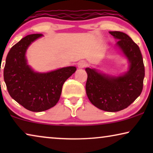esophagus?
<instances>
[{
  "mask_svg": "<svg viewBox=\"0 0 153 153\" xmlns=\"http://www.w3.org/2000/svg\"><path fill=\"white\" fill-rule=\"evenodd\" d=\"M87 66V63L86 62H85L84 60H81L80 62H79L78 63V68L79 69H81V68H84L85 67Z\"/></svg>",
  "mask_w": 153,
  "mask_h": 153,
  "instance_id": "esophagus-1",
  "label": "esophagus"
}]
</instances>
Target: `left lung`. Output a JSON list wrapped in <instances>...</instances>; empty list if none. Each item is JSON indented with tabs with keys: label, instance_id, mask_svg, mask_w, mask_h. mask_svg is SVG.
<instances>
[{
	"label": "left lung",
	"instance_id": "1",
	"mask_svg": "<svg viewBox=\"0 0 153 153\" xmlns=\"http://www.w3.org/2000/svg\"><path fill=\"white\" fill-rule=\"evenodd\" d=\"M109 33L118 41L116 45L129 62L125 74L111 76L95 69L85 68L88 74L85 91L92 104L100 109L119 111L129 106L141 95L145 76V68L140 49L128 35L120 31Z\"/></svg>",
	"mask_w": 153,
	"mask_h": 153
}]
</instances>
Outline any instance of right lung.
Returning a JSON list of instances; mask_svg holds the SVG:
<instances>
[{
	"instance_id": "add662e5",
	"label": "right lung",
	"mask_w": 153,
	"mask_h": 153,
	"mask_svg": "<svg viewBox=\"0 0 153 153\" xmlns=\"http://www.w3.org/2000/svg\"><path fill=\"white\" fill-rule=\"evenodd\" d=\"M42 35H28L14 45L6 58L3 72L10 95L25 108L35 112L55 106L65 81L76 70L72 66L47 73L35 72L27 65L26 52L29 45Z\"/></svg>"
}]
</instances>
